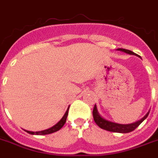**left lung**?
I'll use <instances>...</instances> for the list:
<instances>
[{
  "label": "left lung",
  "mask_w": 158,
  "mask_h": 158,
  "mask_svg": "<svg viewBox=\"0 0 158 158\" xmlns=\"http://www.w3.org/2000/svg\"><path fill=\"white\" fill-rule=\"evenodd\" d=\"M118 51H120V52H125L127 54H129V55H135L137 56L135 53V52H131L129 50H126V49L123 48H118L117 49ZM150 111L148 113H146L145 116L143 117L142 118L139 119L138 121H136L135 123H129V124H121V123H118L112 122V121H109L107 119L104 118L103 117H102L100 115V113H98V110H97V107H96V105H95L94 106V109H93V118H94V120L97 125L99 126L100 128L105 129V130H107V131H111V132H116V133H129L135 130V129L138 127V126L141 123L145 120V119L147 118L148 114H149Z\"/></svg>",
  "instance_id": "left-lung-1"
}]
</instances>
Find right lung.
Wrapping results in <instances>:
<instances>
[{
	"label": "right lung",
	"instance_id": "obj_1",
	"mask_svg": "<svg viewBox=\"0 0 158 158\" xmlns=\"http://www.w3.org/2000/svg\"><path fill=\"white\" fill-rule=\"evenodd\" d=\"M69 106L68 107V109L66 111V113H64V115L62 117V118L60 119L57 123H56L55 125L52 126V128L50 129H45V130H42V131H36V132H33V131H29V130H25L26 132L29 133L30 135H49V134H52V133L56 132L58 131L59 129H61L62 128V126L65 124L66 120H67V117H68V114H69Z\"/></svg>",
	"mask_w": 158,
	"mask_h": 158
}]
</instances>
